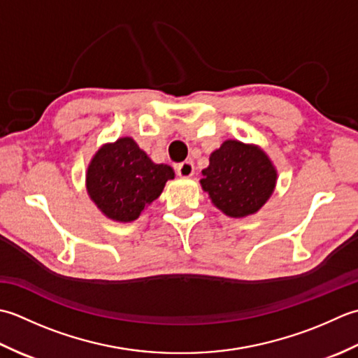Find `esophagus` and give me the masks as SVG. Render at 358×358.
Wrapping results in <instances>:
<instances>
[{"label": "esophagus", "mask_w": 358, "mask_h": 358, "mask_svg": "<svg viewBox=\"0 0 358 358\" xmlns=\"http://www.w3.org/2000/svg\"><path fill=\"white\" fill-rule=\"evenodd\" d=\"M176 173L178 176L180 178H192L194 174V165L192 160H185V162H182L176 166Z\"/></svg>", "instance_id": "esophagus-1"}]
</instances>
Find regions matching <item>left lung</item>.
I'll return each instance as SVG.
<instances>
[{
  "label": "left lung",
  "instance_id": "left-lung-1",
  "mask_svg": "<svg viewBox=\"0 0 358 358\" xmlns=\"http://www.w3.org/2000/svg\"><path fill=\"white\" fill-rule=\"evenodd\" d=\"M202 188L215 206L231 217L258 211L272 194L276 171L257 147L227 141L211 152L210 165L202 170Z\"/></svg>",
  "mask_w": 358,
  "mask_h": 358
}]
</instances>
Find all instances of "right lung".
Segmentation results:
<instances>
[{"label": "right lung", "mask_w": 358, "mask_h": 358, "mask_svg": "<svg viewBox=\"0 0 358 358\" xmlns=\"http://www.w3.org/2000/svg\"><path fill=\"white\" fill-rule=\"evenodd\" d=\"M173 169L155 164L131 137L101 147L86 174V188L97 207L114 221L137 220L157 199Z\"/></svg>", "instance_id": "right-lung-1"}]
</instances>
